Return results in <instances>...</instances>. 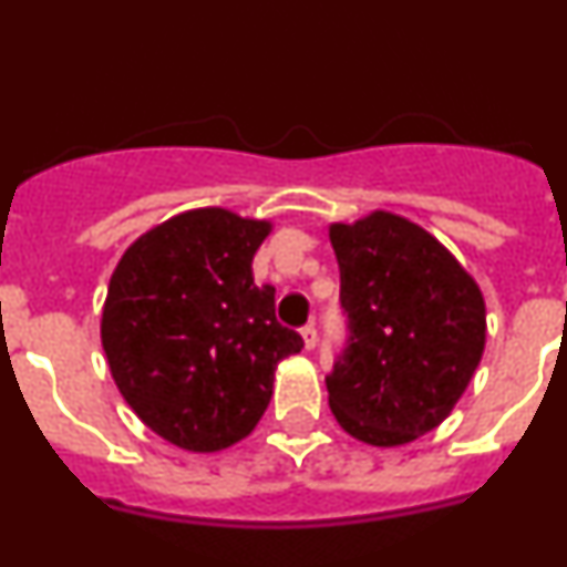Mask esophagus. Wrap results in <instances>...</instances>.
Instances as JSON below:
<instances>
[{
	"label": "esophagus",
	"mask_w": 567,
	"mask_h": 567,
	"mask_svg": "<svg viewBox=\"0 0 567 567\" xmlns=\"http://www.w3.org/2000/svg\"><path fill=\"white\" fill-rule=\"evenodd\" d=\"M300 336H302V344H306V350H313V347H317V328H313V324H302Z\"/></svg>",
	"instance_id": "1"
}]
</instances>
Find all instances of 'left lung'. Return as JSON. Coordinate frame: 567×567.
<instances>
[{
    "mask_svg": "<svg viewBox=\"0 0 567 567\" xmlns=\"http://www.w3.org/2000/svg\"><path fill=\"white\" fill-rule=\"evenodd\" d=\"M347 347L328 405L352 439L402 446L439 427L485 350V300L461 261L416 223L372 212L333 223Z\"/></svg>",
    "mask_w": 567,
    "mask_h": 567,
    "instance_id": "left-lung-1",
    "label": "left lung"
}]
</instances>
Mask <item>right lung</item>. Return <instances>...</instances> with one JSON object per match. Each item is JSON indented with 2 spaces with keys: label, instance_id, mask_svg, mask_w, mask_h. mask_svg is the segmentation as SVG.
Instances as JSON below:
<instances>
[{
  "label": "right lung",
  "instance_id": "1",
  "mask_svg": "<svg viewBox=\"0 0 567 567\" xmlns=\"http://www.w3.org/2000/svg\"><path fill=\"white\" fill-rule=\"evenodd\" d=\"M270 220L189 209L134 239L101 311L112 380L140 422L187 452L254 433L278 363L302 339L276 319V289L254 284Z\"/></svg>",
  "mask_w": 567,
  "mask_h": 567
}]
</instances>
